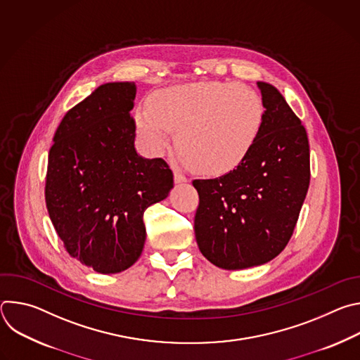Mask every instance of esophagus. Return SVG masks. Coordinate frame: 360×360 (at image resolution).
I'll return each mask as SVG.
<instances>
[{
	"instance_id": "obj_1",
	"label": "esophagus",
	"mask_w": 360,
	"mask_h": 360,
	"mask_svg": "<svg viewBox=\"0 0 360 360\" xmlns=\"http://www.w3.org/2000/svg\"><path fill=\"white\" fill-rule=\"evenodd\" d=\"M174 181H175V184H186V182H188V178L184 176V175H181V174H178V172H175V174H174Z\"/></svg>"
}]
</instances>
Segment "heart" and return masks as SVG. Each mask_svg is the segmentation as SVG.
<instances>
[{"instance_id": "1", "label": "heart", "mask_w": 360, "mask_h": 360, "mask_svg": "<svg viewBox=\"0 0 360 360\" xmlns=\"http://www.w3.org/2000/svg\"><path fill=\"white\" fill-rule=\"evenodd\" d=\"M265 120L262 96L235 82H195L161 89L150 110L139 108L135 127L152 155L169 149L172 132L185 165L219 176L235 169L258 139Z\"/></svg>"}]
</instances>
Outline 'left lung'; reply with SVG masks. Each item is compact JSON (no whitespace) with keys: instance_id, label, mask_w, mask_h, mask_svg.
I'll return each instance as SVG.
<instances>
[{"instance_id":"left-lung-1","label":"left lung","mask_w":360,"mask_h":360,"mask_svg":"<svg viewBox=\"0 0 360 360\" xmlns=\"http://www.w3.org/2000/svg\"><path fill=\"white\" fill-rule=\"evenodd\" d=\"M265 105L261 134L248 157L215 179H196L195 238L221 269L264 265L288 245L311 179L309 141L283 95L258 81Z\"/></svg>"}]
</instances>
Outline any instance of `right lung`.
Listing matches in <instances>:
<instances>
[{"instance_id": "obj_1", "label": "right lung", "mask_w": 360, "mask_h": 360, "mask_svg": "<svg viewBox=\"0 0 360 360\" xmlns=\"http://www.w3.org/2000/svg\"><path fill=\"white\" fill-rule=\"evenodd\" d=\"M135 82L98 86L65 114L48 155L49 219L72 258L98 274L138 261L143 211L174 188L167 162L135 149Z\"/></svg>"}]
</instances>
